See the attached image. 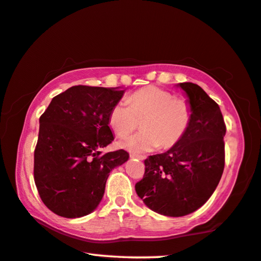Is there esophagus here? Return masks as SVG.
Returning a JSON list of instances; mask_svg holds the SVG:
<instances>
[{"label":"esophagus","instance_id":"1","mask_svg":"<svg viewBox=\"0 0 261 261\" xmlns=\"http://www.w3.org/2000/svg\"><path fill=\"white\" fill-rule=\"evenodd\" d=\"M132 159H138V160H144V156L143 155H139V154H131L130 155Z\"/></svg>","mask_w":261,"mask_h":261}]
</instances>
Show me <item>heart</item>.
<instances>
[{
	"mask_svg": "<svg viewBox=\"0 0 261 261\" xmlns=\"http://www.w3.org/2000/svg\"><path fill=\"white\" fill-rule=\"evenodd\" d=\"M193 109L185 98L174 97L168 90L145 87L129 97L118 101L111 108L109 126L117 136H125L140 123L142 131L127 136L118 146L131 153L164 150L181 142L190 126Z\"/></svg>",
	"mask_w": 261,
	"mask_h": 261,
	"instance_id": "obj_1",
	"label": "heart"
}]
</instances>
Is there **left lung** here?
Listing matches in <instances>:
<instances>
[{"mask_svg": "<svg viewBox=\"0 0 261 261\" xmlns=\"http://www.w3.org/2000/svg\"><path fill=\"white\" fill-rule=\"evenodd\" d=\"M193 109L179 144L144 161L145 174L136 193L153 212L181 217L201 208L220 182L224 169L225 124L220 107L200 86L177 84Z\"/></svg>", "mask_w": 261, "mask_h": 261, "instance_id": "obj_1", "label": "left lung"}]
</instances>
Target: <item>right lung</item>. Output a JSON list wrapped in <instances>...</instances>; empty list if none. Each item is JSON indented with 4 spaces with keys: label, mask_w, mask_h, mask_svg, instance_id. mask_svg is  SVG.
Instances as JSON below:
<instances>
[{
    "label": "right lung",
    "mask_w": 261,
    "mask_h": 261,
    "mask_svg": "<svg viewBox=\"0 0 261 261\" xmlns=\"http://www.w3.org/2000/svg\"><path fill=\"white\" fill-rule=\"evenodd\" d=\"M124 92L118 87L73 86L53 97L40 116L35 184L41 201L58 216L93 213L109 173L129 160L124 150L102 153L114 140L109 113Z\"/></svg>",
    "instance_id": "right-lung-1"
}]
</instances>
